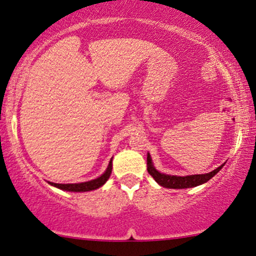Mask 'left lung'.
<instances>
[{"label": "left lung", "instance_id": "8db88e82", "mask_svg": "<svg viewBox=\"0 0 256 256\" xmlns=\"http://www.w3.org/2000/svg\"><path fill=\"white\" fill-rule=\"evenodd\" d=\"M224 166V164H222ZM220 166L219 168L214 169L213 172L206 174H198V175H188V176H176V175H166L157 172L154 166H152L150 154H148V174L152 175L154 180L160 184V186L166 188H194V186L200 185L208 182L209 179L214 176L222 168Z\"/></svg>", "mask_w": 256, "mask_h": 256}]
</instances>
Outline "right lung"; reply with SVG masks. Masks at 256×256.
Returning <instances> with one entry per match:
<instances>
[{
	"label": "right lung",
	"mask_w": 256,
	"mask_h": 256,
	"mask_svg": "<svg viewBox=\"0 0 256 256\" xmlns=\"http://www.w3.org/2000/svg\"><path fill=\"white\" fill-rule=\"evenodd\" d=\"M111 170H112V160H110L105 173L102 174V176L98 178V179L90 180V182H81V184H56V182H50V185L56 186V188H60V190H65V191L86 192V191L96 190V188H99L100 186H102L106 182H108V179L111 175Z\"/></svg>",
	"instance_id": "right-lung-1"
}]
</instances>
